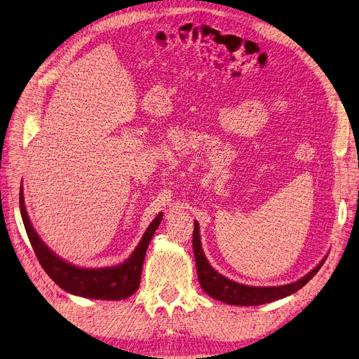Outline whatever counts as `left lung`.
Listing matches in <instances>:
<instances>
[{
    "instance_id": "8db88e82",
    "label": "left lung",
    "mask_w": 359,
    "mask_h": 359,
    "mask_svg": "<svg viewBox=\"0 0 359 359\" xmlns=\"http://www.w3.org/2000/svg\"><path fill=\"white\" fill-rule=\"evenodd\" d=\"M192 248L196 264V273H198V282L205 291V294L215 299H219V302L233 306H261L291 295L297 292L298 289H302L311 277L319 271V269L327 259L323 258L318 267H315L309 274H306L294 283H287L282 286H248L229 280L228 277L219 274L209 264L201 248L200 225L196 221L194 222Z\"/></svg>"
}]
</instances>
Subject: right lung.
Returning a JSON list of instances; mask_svg holds the SVG:
<instances>
[{
  "instance_id": "1",
  "label": "right lung",
  "mask_w": 359,
  "mask_h": 359,
  "mask_svg": "<svg viewBox=\"0 0 359 359\" xmlns=\"http://www.w3.org/2000/svg\"><path fill=\"white\" fill-rule=\"evenodd\" d=\"M19 205L22 221H24L34 253H36L44 271L64 291L85 298L113 299V302L128 298L137 291L138 285H140L146 250L158 225L163 221V213H159L152 224L147 226L140 243L125 262L106 269H80L56 257L39 237L36 229L29 222L24 201V189L22 188L19 192Z\"/></svg>"
}]
</instances>
